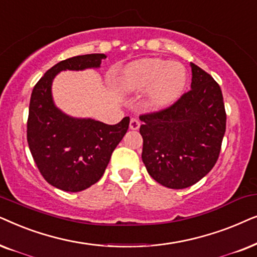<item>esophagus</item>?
I'll use <instances>...</instances> for the list:
<instances>
[{
  "instance_id": "obj_1",
  "label": "esophagus",
  "mask_w": 257,
  "mask_h": 257,
  "mask_svg": "<svg viewBox=\"0 0 257 257\" xmlns=\"http://www.w3.org/2000/svg\"><path fill=\"white\" fill-rule=\"evenodd\" d=\"M140 124H141V123H140L139 119L132 118L131 123H129V128H131L132 131H138V129L140 128Z\"/></svg>"
}]
</instances>
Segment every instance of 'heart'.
<instances>
[{
  "label": "heart",
  "instance_id": "b5f03b06",
  "mask_svg": "<svg viewBox=\"0 0 257 257\" xmlns=\"http://www.w3.org/2000/svg\"><path fill=\"white\" fill-rule=\"evenodd\" d=\"M187 83L182 63L149 57L135 61L123 71L121 87L124 93H140L148 89V102L154 108L173 103Z\"/></svg>",
  "mask_w": 257,
  "mask_h": 257
}]
</instances>
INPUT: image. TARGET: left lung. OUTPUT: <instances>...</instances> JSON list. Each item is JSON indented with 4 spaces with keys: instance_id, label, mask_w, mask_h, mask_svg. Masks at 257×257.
Segmentation results:
<instances>
[{
    "instance_id": "left-lung-1",
    "label": "left lung",
    "mask_w": 257,
    "mask_h": 257,
    "mask_svg": "<svg viewBox=\"0 0 257 257\" xmlns=\"http://www.w3.org/2000/svg\"><path fill=\"white\" fill-rule=\"evenodd\" d=\"M190 67L188 93L169 108L140 116L147 172L170 189L193 186L213 169L225 133L220 85L196 64Z\"/></svg>"
}]
</instances>
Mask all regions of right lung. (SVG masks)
Returning <instances> with one entry per match:
<instances>
[{
	"label": "right lung",
	"mask_w": 257,
	"mask_h": 257,
	"mask_svg": "<svg viewBox=\"0 0 257 257\" xmlns=\"http://www.w3.org/2000/svg\"><path fill=\"white\" fill-rule=\"evenodd\" d=\"M104 54H88L51 67L33 89L27 123L30 153L44 180L61 190L77 193L96 183L129 126L126 116L109 125L67 115L55 105L51 85L63 70L100 68Z\"/></svg>",
	"instance_id": "add662e5"
}]
</instances>
